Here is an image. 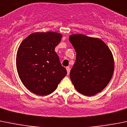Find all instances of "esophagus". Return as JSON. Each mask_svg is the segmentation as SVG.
Listing matches in <instances>:
<instances>
[{
    "mask_svg": "<svg viewBox=\"0 0 127 127\" xmlns=\"http://www.w3.org/2000/svg\"><path fill=\"white\" fill-rule=\"evenodd\" d=\"M66 71H67V74L68 75V74H70V68L69 67V66H66Z\"/></svg>",
    "mask_w": 127,
    "mask_h": 127,
    "instance_id": "1",
    "label": "esophagus"
}]
</instances>
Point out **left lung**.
Returning a JSON list of instances; mask_svg holds the SVG:
<instances>
[{
	"mask_svg": "<svg viewBox=\"0 0 127 127\" xmlns=\"http://www.w3.org/2000/svg\"><path fill=\"white\" fill-rule=\"evenodd\" d=\"M76 52L75 63L70 73L76 91L93 96L103 91L111 79L114 68L109 47L100 38L83 34L69 36Z\"/></svg>",
	"mask_w": 127,
	"mask_h": 127,
	"instance_id": "left-lung-1",
	"label": "left lung"
}]
</instances>
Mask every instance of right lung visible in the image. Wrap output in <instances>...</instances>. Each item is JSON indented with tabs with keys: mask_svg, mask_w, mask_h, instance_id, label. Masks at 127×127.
<instances>
[{
	"mask_svg": "<svg viewBox=\"0 0 127 127\" xmlns=\"http://www.w3.org/2000/svg\"><path fill=\"white\" fill-rule=\"evenodd\" d=\"M62 35L54 32H35L21 42L16 54L18 75L25 87L36 95H49L67 72L55 48Z\"/></svg>",
	"mask_w": 127,
	"mask_h": 127,
	"instance_id": "add662e5",
	"label": "right lung"
}]
</instances>
